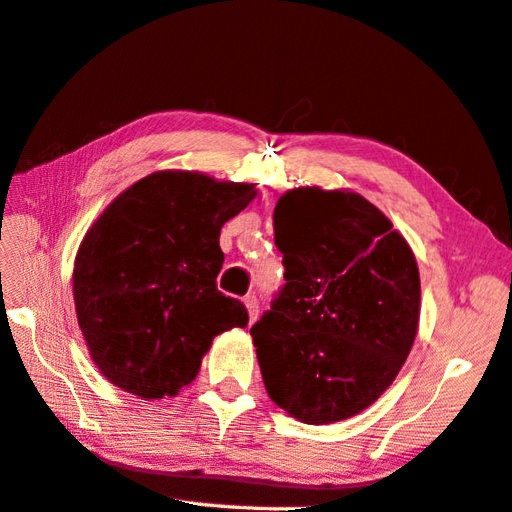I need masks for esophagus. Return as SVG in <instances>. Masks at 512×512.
I'll list each match as a JSON object with an SVG mask.
<instances>
[{"instance_id":"1","label":"esophagus","mask_w":512,"mask_h":512,"mask_svg":"<svg viewBox=\"0 0 512 512\" xmlns=\"http://www.w3.org/2000/svg\"><path fill=\"white\" fill-rule=\"evenodd\" d=\"M244 304H246V309H248L250 322H255L257 315H259V300H257V295H246V297H244Z\"/></svg>"}]
</instances>
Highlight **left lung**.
Instances as JSON below:
<instances>
[{
    "mask_svg": "<svg viewBox=\"0 0 512 512\" xmlns=\"http://www.w3.org/2000/svg\"><path fill=\"white\" fill-rule=\"evenodd\" d=\"M273 221L286 284L250 329L266 392L304 423L342 421L392 385L414 345V253L356 192L291 190Z\"/></svg>",
    "mask_w": 512,
    "mask_h": 512,
    "instance_id": "8db88e82",
    "label": "left lung"
}]
</instances>
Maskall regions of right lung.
I'll return each instance as SVG.
<instances>
[{
  "label": "right lung",
  "instance_id": "add662e5",
  "mask_svg": "<svg viewBox=\"0 0 512 512\" xmlns=\"http://www.w3.org/2000/svg\"><path fill=\"white\" fill-rule=\"evenodd\" d=\"M253 197V185L154 172L89 228L73 300L107 380L143 398L174 396L197 376L212 338L246 327V306L217 288L219 232Z\"/></svg>",
  "mask_w": 512,
  "mask_h": 512
}]
</instances>
